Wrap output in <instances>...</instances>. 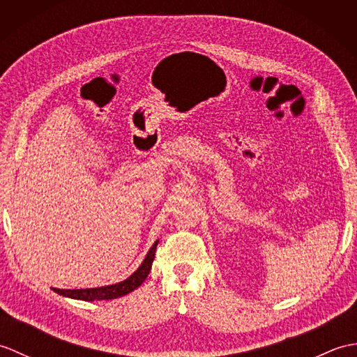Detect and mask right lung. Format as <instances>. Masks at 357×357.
<instances>
[{
	"label": "right lung",
	"mask_w": 357,
	"mask_h": 357,
	"mask_svg": "<svg viewBox=\"0 0 357 357\" xmlns=\"http://www.w3.org/2000/svg\"><path fill=\"white\" fill-rule=\"evenodd\" d=\"M158 242L159 241H156L155 244L151 245V248L149 250L146 257H144V261L141 262L138 270L133 271L130 276L124 280H121V282L112 284V285H104V287H95V288H78V290H61V288H52V290L58 294L66 296V298L87 301V302H90V301H110V299H116V298H121V296L132 293L149 276L151 264H153V259H155Z\"/></svg>",
	"instance_id": "right-lung-1"
}]
</instances>
